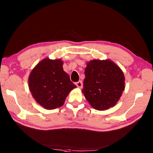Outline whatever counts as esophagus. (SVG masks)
Wrapping results in <instances>:
<instances>
[{
  "instance_id": "esophagus-1",
  "label": "esophagus",
  "mask_w": 153,
  "mask_h": 153,
  "mask_svg": "<svg viewBox=\"0 0 153 153\" xmlns=\"http://www.w3.org/2000/svg\"><path fill=\"white\" fill-rule=\"evenodd\" d=\"M75 84H76V85L78 87V88H80V89H81V88L82 87V81H78V82H76L75 83Z\"/></svg>"
}]
</instances>
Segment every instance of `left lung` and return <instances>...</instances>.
Segmentation results:
<instances>
[{
  "label": "left lung",
  "instance_id": "obj_1",
  "mask_svg": "<svg viewBox=\"0 0 153 153\" xmlns=\"http://www.w3.org/2000/svg\"><path fill=\"white\" fill-rule=\"evenodd\" d=\"M82 92L90 105L105 110L116 105L125 90L123 72L111 60L94 59L85 69Z\"/></svg>",
  "mask_w": 153,
  "mask_h": 153
}]
</instances>
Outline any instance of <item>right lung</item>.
I'll return each instance as SVG.
<instances>
[{
  "label": "right lung",
  "instance_id": "right-lung-1",
  "mask_svg": "<svg viewBox=\"0 0 153 153\" xmlns=\"http://www.w3.org/2000/svg\"><path fill=\"white\" fill-rule=\"evenodd\" d=\"M61 59L45 58L31 72L28 87L36 102L45 109L61 107L71 91L76 86L62 68Z\"/></svg>",
  "mask_w": 153,
  "mask_h": 153
}]
</instances>
